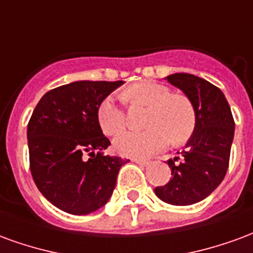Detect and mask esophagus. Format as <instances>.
Segmentation results:
<instances>
[{
    "label": "esophagus",
    "mask_w": 253,
    "mask_h": 253,
    "mask_svg": "<svg viewBox=\"0 0 253 253\" xmlns=\"http://www.w3.org/2000/svg\"><path fill=\"white\" fill-rule=\"evenodd\" d=\"M132 163H135V164L141 165V167H148L150 163H149L148 160H142V159H130Z\"/></svg>",
    "instance_id": "34e87169"
}]
</instances>
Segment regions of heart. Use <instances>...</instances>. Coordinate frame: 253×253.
<instances>
[{
    "label": "heart",
    "mask_w": 253,
    "mask_h": 253,
    "mask_svg": "<svg viewBox=\"0 0 253 253\" xmlns=\"http://www.w3.org/2000/svg\"><path fill=\"white\" fill-rule=\"evenodd\" d=\"M123 99L132 105L148 107L145 131H126L114 139L118 154L145 159L165 149L172 139L181 143L190 138L195 127V111L184 94L170 93L165 85L142 81L123 92ZM97 122L105 135H115L126 126V115L114 96L105 97L97 108Z\"/></svg>",
    "instance_id": "b5f03b06"
}]
</instances>
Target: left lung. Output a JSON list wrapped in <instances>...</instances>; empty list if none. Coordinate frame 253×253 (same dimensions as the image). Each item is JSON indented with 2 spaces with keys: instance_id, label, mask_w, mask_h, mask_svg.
Here are the masks:
<instances>
[{
  "instance_id": "8db88e82",
  "label": "left lung",
  "mask_w": 253,
  "mask_h": 253,
  "mask_svg": "<svg viewBox=\"0 0 253 253\" xmlns=\"http://www.w3.org/2000/svg\"><path fill=\"white\" fill-rule=\"evenodd\" d=\"M168 83L186 94L195 111V127L181 150V161L168 160L172 177L154 192L161 201L188 206L215 190L226 175L233 142L234 121L222 90L188 73H175Z\"/></svg>"
}]
</instances>
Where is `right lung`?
Masks as SVG:
<instances>
[{
    "instance_id": "obj_1",
    "label": "right lung",
    "mask_w": 253,
    "mask_h": 253,
    "mask_svg": "<svg viewBox=\"0 0 253 253\" xmlns=\"http://www.w3.org/2000/svg\"><path fill=\"white\" fill-rule=\"evenodd\" d=\"M122 84H66L48 90L32 112L27 128L31 173L42 195L69 214L85 215L104 206L127 163L103 154L111 142L97 122L100 103Z\"/></svg>"
}]
</instances>
